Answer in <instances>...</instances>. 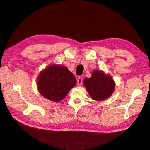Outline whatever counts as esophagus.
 I'll return each mask as SVG.
<instances>
[{"mask_svg": "<svg viewBox=\"0 0 150 150\" xmlns=\"http://www.w3.org/2000/svg\"><path fill=\"white\" fill-rule=\"evenodd\" d=\"M82 82H83V79L81 77V76H79L77 79V84L79 86H81L82 84Z\"/></svg>", "mask_w": 150, "mask_h": 150, "instance_id": "1", "label": "esophagus"}]
</instances>
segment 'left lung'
Masks as SVG:
<instances>
[{
    "label": "left lung",
    "instance_id": "1",
    "mask_svg": "<svg viewBox=\"0 0 150 150\" xmlns=\"http://www.w3.org/2000/svg\"><path fill=\"white\" fill-rule=\"evenodd\" d=\"M83 83L91 98L96 101L108 98L115 88L112 78L101 70L94 71L91 77L85 78Z\"/></svg>",
    "mask_w": 150,
    "mask_h": 150
}]
</instances>
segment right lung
Here are the masks:
<instances>
[{"mask_svg": "<svg viewBox=\"0 0 150 150\" xmlns=\"http://www.w3.org/2000/svg\"><path fill=\"white\" fill-rule=\"evenodd\" d=\"M75 76L63 66L49 65L40 73L38 77V89L45 98L59 102L65 98L76 85Z\"/></svg>", "mask_w": 150, "mask_h": 150, "instance_id": "obj_1", "label": "right lung"}]
</instances>
